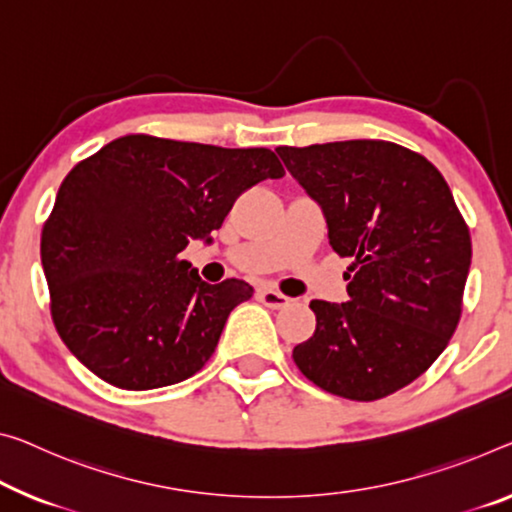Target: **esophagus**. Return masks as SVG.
Masks as SVG:
<instances>
[{
  "instance_id": "esophagus-1",
  "label": "esophagus",
  "mask_w": 512,
  "mask_h": 512,
  "mask_svg": "<svg viewBox=\"0 0 512 512\" xmlns=\"http://www.w3.org/2000/svg\"><path fill=\"white\" fill-rule=\"evenodd\" d=\"M258 300H261L267 309H283V306L290 304V297H286L279 290L274 288H261L258 290Z\"/></svg>"
}]
</instances>
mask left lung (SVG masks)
Masks as SVG:
<instances>
[{"mask_svg":"<svg viewBox=\"0 0 512 512\" xmlns=\"http://www.w3.org/2000/svg\"><path fill=\"white\" fill-rule=\"evenodd\" d=\"M352 265L350 300H313L316 332L295 345L304 377L334 396L377 400L432 366L460 322L471 238L444 176L380 139L279 146Z\"/></svg>","mask_w":512,"mask_h":512,"instance_id":"left-lung-1","label":"left lung"}]
</instances>
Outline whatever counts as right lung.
I'll return each instance as SVG.
<instances>
[{
  "label": "right lung",
  "mask_w": 512,
  "mask_h": 512,
  "mask_svg": "<svg viewBox=\"0 0 512 512\" xmlns=\"http://www.w3.org/2000/svg\"><path fill=\"white\" fill-rule=\"evenodd\" d=\"M270 148L125 135L75 164L41 235L54 327L119 389L183 382L206 366L247 281H201L180 258L210 240L238 196L281 178Z\"/></svg>",
  "instance_id": "add662e5"
}]
</instances>
